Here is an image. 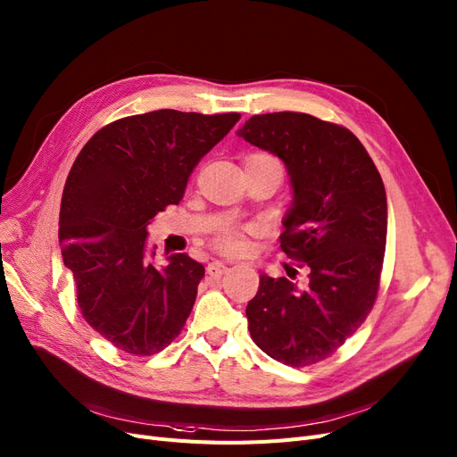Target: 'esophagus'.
<instances>
[{
  "label": "esophagus",
  "instance_id": "esophagus-1",
  "mask_svg": "<svg viewBox=\"0 0 457 457\" xmlns=\"http://www.w3.org/2000/svg\"><path fill=\"white\" fill-rule=\"evenodd\" d=\"M226 272H228V265L222 262H211L207 265V274H211V276H222Z\"/></svg>",
  "mask_w": 457,
  "mask_h": 457
}]
</instances>
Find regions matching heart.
<instances>
[{"instance_id":"heart-1","label":"heart","mask_w":457,"mask_h":457,"mask_svg":"<svg viewBox=\"0 0 457 457\" xmlns=\"http://www.w3.org/2000/svg\"><path fill=\"white\" fill-rule=\"evenodd\" d=\"M216 245H218V248H220V250L226 252V253H241V252L245 250V239H243V235L235 233V231H228V233L218 237Z\"/></svg>"}]
</instances>
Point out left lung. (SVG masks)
I'll return each instance as SVG.
<instances>
[{
  "mask_svg": "<svg viewBox=\"0 0 457 457\" xmlns=\"http://www.w3.org/2000/svg\"><path fill=\"white\" fill-rule=\"evenodd\" d=\"M237 134L284 162L293 202L282 250L310 272L304 286L260 276L246 306L250 336L278 362L315 364L345 344L375 303L386 246L383 179L351 130L308 113L253 115Z\"/></svg>",
  "mask_w": 457,
  "mask_h": 457,
  "instance_id": "obj_1",
  "label": "left lung"
}]
</instances>
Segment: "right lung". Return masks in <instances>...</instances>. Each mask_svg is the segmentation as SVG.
Returning <instances> with one entry per match:
<instances>
[{
	"label": "right lung",
	"instance_id": "right-lung-1",
	"mask_svg": "<svg viewBox=\"0 0 457 457\" xmlns=\"http://www.w3.org/2000/svg\"><path fill=\"white\" fill-rule=\"evenodd\" d=\"M241 113L156 110L117 119L84 145L67 177L59 245L84 320L136 356L168 347L192 312L202 263L154 265L147 226L183 200L192 170Z\"/></svg>",
	"mask_w": 457,
	"mask_h": 457
}]
</instances>
